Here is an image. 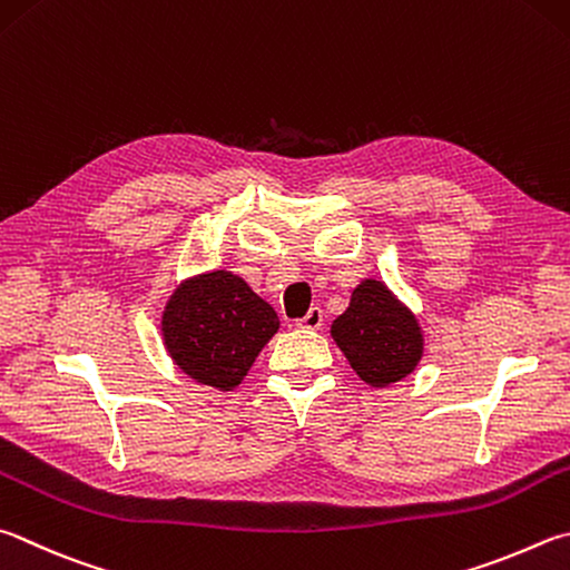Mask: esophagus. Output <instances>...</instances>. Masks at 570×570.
<instances>
[{"mask_svg": "<svg viewBox=\"0 0 570 570\" xmlns=\"http://www.w3.org/2000/svg\"><path fill=\"white\" fill-rule=\"evenodd\" d=\"M321 324H324V312H321L318 306H312V308H308V314H306L304 318L296 321L298 328H312V331L321 328Z\"/></svg>", "mask_w": 570, "mask_h": 570, "instance_id": "esophagus-1", "label": "esophagus"}]
</instances>
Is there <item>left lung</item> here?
<instances>
[{
  "mask_svg": "<svg viewBox=\"0 0 570 570\" xmlns=\"http://www.w3.org/2000/svg\"><path fill=\"white\" fill-rule=\"evenodd\" d=\"M331 338L374 389L406 379L423 356L419 318L376 278H364L351 292L348 308L331 324Z\"/></svg>",
  "mask_w": 570,
  "mask_h": 570,
  "instance_id": "left-lung-1",
  "label": "left lung"
}]
</instances>
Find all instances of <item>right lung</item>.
Wrapping results in <instances>:
<instances>
[{"label":"right lung","mask_w":570,"mask_h":570,"mask_svg":"<svg viewBox=\"0 0 570 570\" xmlns=\"http://www.w3.org/2000/svg\"><path fill=\"white\" fill-rule=\"evenodd\" d=\"M276 331L274 308L226 268L186 278L161 314L164 346L174 364L219 391L242 384Z\"/></svg>","instance_id":"1"}]
</instances>
